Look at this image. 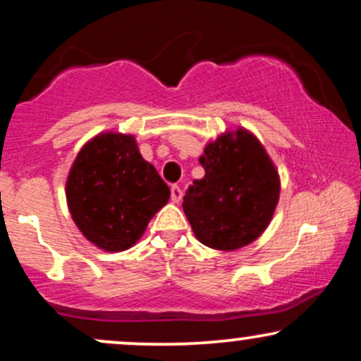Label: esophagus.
Here are the masks:
<instances>
[{
	"mask_svg": "<svg viewBox=\"0 0 361 361\" xmlns=\"http://www.w3.org/2000/svg\"><path fill=\"white\" fill-rule=\"evenodd\" d=\"M181 188L178 185H171V200L175 202V204H178V202L181 200Z\"/></svg>",
	"mask_w": 361,
	"mask_h": 361,
	"instance_id": "1",
	"label": "esophagus"
}]
</instances>
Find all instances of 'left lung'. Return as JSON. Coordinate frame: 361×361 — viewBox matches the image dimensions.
Segmentation results:
<instances>
[{"label":"left lung","mask_w":361,"mask_h":361,"mask_svg":"<svg viewBox=\"0 0 361 361\" xmlns=\"http://www.w3.org/2000/svg\"><path fill=\"white\" fill-rule=\"evenodd\" d=\"M202 180H193L183 210L205 246L234 251L255 241L279 204L280 180L267 151L250 132H227L205 147Z\"/></svg>","instance_id":"left-lung-1"}]
</instances>
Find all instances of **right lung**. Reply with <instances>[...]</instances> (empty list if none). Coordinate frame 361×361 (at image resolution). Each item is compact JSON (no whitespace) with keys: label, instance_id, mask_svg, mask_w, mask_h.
<instances>
[{"label":"right lung","instance_id":"add662e5","mask_svg":"<svg viewBox=\"0 0 361 361\" xmlns=\"http://www.w3.org/2000/svg\"><path fill=\"white\" fill-rule=\"evenodd\" d=\"M71 215L85 238L105 251L130 247L169 198L156 168L132 135L102 134L74 161L66 185Z\"/></svg>","mask_w":361,"mask_h":361}]
</instances>
